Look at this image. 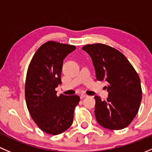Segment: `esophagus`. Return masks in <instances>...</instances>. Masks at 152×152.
Returning <instances> with one entry per match:
<instances>
[{
	"label": "esophagus",
	"mask_w": 152,
	"mask_h": 152,
	"mask_svg": "<svg viewBox=\"0 0 152 152\" xmlns=\"http://www.w3.org/2000/svg\"><path fill=\"white\" fill-rule=\"evenodd\" d=\"M80 99H83V98H85V97H86V96H88V95H86V94H80Z\"/></svg>",
	"instance_id": "1"
}]
</instances>
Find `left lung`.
Segmentation results:
<instances>
[{
	"label": "left lung",
	"instance_id": "8db88e82",
	"mask_svg": "<svg viewBox=\"0 0 152 152\" xmlns=\"http://www.w3.org/2000/svg\"><path fill=\"white\" fill-rule=\"evenodd\" d=\"M91 56L97 80H105L108 98L94 96L95 116L103 127L118 130L130 124L142 99L140 80L132 65L118 50L97 43L82 48Z\"/></svg>",
	"mask_w": 152,
	"mask_h": 152
}]
</instances>
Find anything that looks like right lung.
I'll list each match as a JSON object with an SVG mask.
<instances>
[{"label":"right lung","mask_w":152,"mask_h":152,"mask_svg":"<svg viewBox=\"0 0 152 152\" xmlns=\"http://www.w3.org/2000/svg\"><path fill=\"white\" fill-rule=\"evenodd\" d=\"M76 49L75 45L54 41L45 42L31 61L25 84L26 104L31 118L43 132L56 135L70 127L74 110L79 103L77 95H56L61 84L64 59Z\"/></svg>","instance_id":"add662e5"}]
</instances>
